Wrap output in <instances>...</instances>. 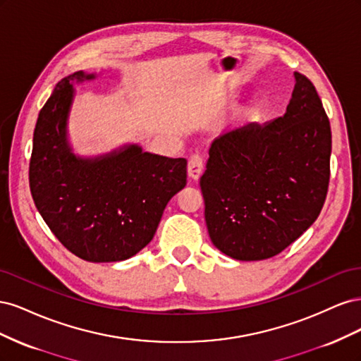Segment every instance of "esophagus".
Masks as SVG:
<instances>
[{
    "label": "esophagus",
    "instance_id": "1",
    "mask_svg": "<svg viewBox=\"0 0 361 361\" xmlns=\"http://www.w3.org/2000/svg\"><path fill=\"white\" fill-rule=\"evenodd\" d=\"M203 166H204L203 158L199 154H192L188 159V176L194 180H197L203 171Z\"/></svg>",
    "mask_w": 361,
    "mask_h": 361
}]
</instances>
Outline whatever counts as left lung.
<instances>
[{
  "label": "left lung",
  "instance_id": "8db88e82",
  "mask_svg": "<svg viewBox=\"0 0 361 361\" xmlns=\"http://www.w3.org/2000/svg\"><path fill=\"white\" fill-rule=\"evenodd\" d=\"M283 117L218 135L200 178L214 245L236 260L281 253L321 214L330 183L331 128L307 76L295 72Z\"/></svg>",
  "mask_w": 361,
  "mask_h": 361
}]
</instances>
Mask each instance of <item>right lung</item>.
Here are the masks:
<instances>
[{
  "mask_svg": "<svg viewBox=\"0 0 361 361\" xmlns=\"http://www.w3.org/2000/svg\"><path fill=\"white\" fill-rule=\"evenodd\" d=\"M63 78L39 113L30 159L32 200L51 232L87 262L133 257L154 238L164 209L187 185V159L128 146L94 159L75 157L66 140L73 82Z\"/></svg>",
  "mask_w": 361,
  "mask_h": 361,
  "instance_id": "right-lung-1",
  "label": "right lung"
}]
</instances>
